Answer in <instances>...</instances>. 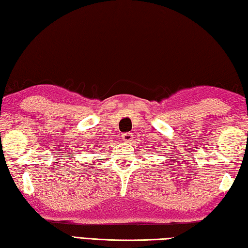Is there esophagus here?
<instances>
[{
  "mask_svg": "<svg viewBox=\"0 0 248 248\" xmlns=\"http://www.w3.org/2000/svg\"><path fill=\"white\" fill-rule=\"evenodd\" d=\"M121 139H123L124 142H130L133 139V134L130 133V132L124 133V134H123V137H121Z\"/></svg>",
  "mask_w": 248,
  "mask_h": 248,
  "instance_id": "obj_1",
  "label": "esophagus"
}]
</instances>
